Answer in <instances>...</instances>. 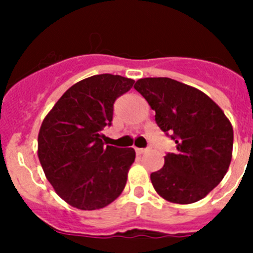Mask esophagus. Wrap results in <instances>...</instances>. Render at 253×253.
<instances>
[{
    "instance_id": "1",
    "label": "esophagus",
    "mask_w": 253,
    "mask_h": 253,
    "mask_svg": "<svg viewBox=\"0 0 253 253\" xmlns=\"http://www.w3.org/2000/svg\"><path fill=\"white\" fill-rule=\"evenodd\" d=\"M135 152L136 154H144L146 152V149H143V148H135Z\"/></svg>"
}]
</instances>
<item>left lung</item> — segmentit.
Segmentation results:
<instances>
[{"label": "left lung", "mask_w": 253, "mask_h": 253, "mask_svg": "<svg viewBox=\"0 0 253 253\" xmlns=\"http://www.w3.org/2000/svg\"><path fill=\"white\" fill-rule=\"evenodd\" d=\"M135 90L156 112V122L176 144L150 175L169 202L189 205L220 184L233 153V127L221 108L195 87L167 77L141 78Z\"/></svg>", "instance_id": "left-lung-1"}]
</instances>
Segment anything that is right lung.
<instances>
[{"instance_id":"1","label":"right lung","mask_w":253,"mask_h":253,"mask_svg":"<svg viewBox=\"0 0 253 253\" xmlns=\"http://www.w3.org/2000/svg\"><path fill=\"white\" fill-rule=\"evenodd\" d=\"M133 84L114 74L84 78L68 88L44 117L38 158L55 192L68 205L84 211L103 209L126 186L135 150L105 145L101 131L112 125L117 97Z\"/></svg>"}]
</instances>
